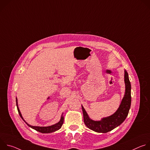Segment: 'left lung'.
Segmentation results:
<instances>
[{"label":"left lung","instance_id":"obj_1","mask_svg":"<svg viewBox=\"0 0 150 150\" xmlns=\"http://www.w3.org/2000/svg\"><path fill=\"white\" fill-rule=\"evenodd\" d=\"M124 81L125 84V94L119 108L113 115L103 117L100 120H94L90 118L87 112L81 105L83 122L90 129L98 133H107L114 129L125 121L131 104V85L129 75L126 70H125Z\"/></svg>","mask_w":150,"mask_h":150}]
</instances>
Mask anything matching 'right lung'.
Segmentation results:
<instances>
[{
	"mask_svg": "<svg viewBox=\"0 0 150 150\" xmlns=\"http://www.w3.org/2000/svg\"><path fill=\"white\" fill-rule=\"evenodd\" d=\"M16 107H17V109H18V113H19V115L20 116V117L22 118V119L25 122V123L30 127H31L32 129L38 131V132H40L41 133H42V134H49V133H52V132H55L59 129H60L63 123V121H64V117H63V113L61 115V117H60V120L53 125H51V126H32V125H29L27 122H25V120L24 119L22 115H21V112L19 109V108H18V100H17V98H16Z\"/></svg>",
	"mask_w": 150,
	"mask_h": 150,
	"instance_id": "right-lung-1",
	"label": "right lung"
}]
</instances>
